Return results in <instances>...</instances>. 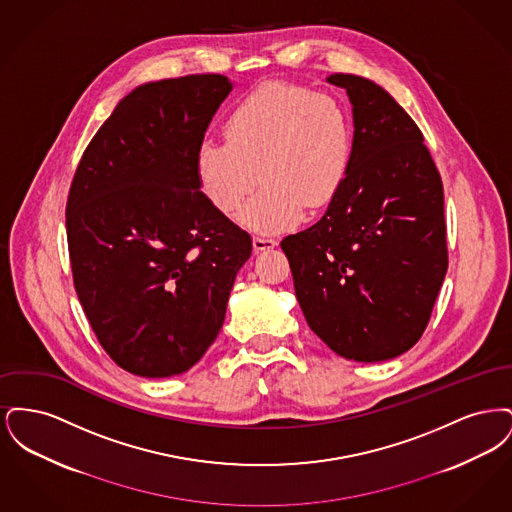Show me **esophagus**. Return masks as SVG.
<instances>
[{"label": "esophagus", "mask_w": 512, "mask_h": 512, "mask_svg": "<svg viewBox=\"0 0 512 512\" xmlns=\"http://www.w3.org/2000/svg\"><path fill=\"white\" fill-rule=\"evenodd\" d=\"M274 245H276V240H274V238L261 236V234L253 236V251H255V253H259V251H267V249H272Z\"/></svg>", "instance_id": "obj_1"}]
</instances>
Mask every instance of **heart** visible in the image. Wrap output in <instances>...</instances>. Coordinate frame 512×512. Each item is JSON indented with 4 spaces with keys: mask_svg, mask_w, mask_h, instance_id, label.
Here are the masks:
<instances>
[{
    "mask_svg": "<svg viewBox=\"0 0 512 512\" xmlns=\"http://www.w3.org/2000/svg\"><path fill=\"white\" fill-rule=\"evenodd\" d=\"M226 140L203 138L195 178L222 215L234 213L259 182L240 222L261 234L292 228L307 205L340 192L353 155V124L343 103L303 86L270 84L240 101L224 124Z\"/></svg>",
    "mask_w": 512,
    "mask_h": 512,
    "instance_id": "b5f03b06",
    "label": "heart"
}]
</instances>
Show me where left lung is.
<instances>
[{"label": "left lung", "mask_w": 512, "mask_h": 512, "mask_svg": "<svg viewBox=\"0 0 512 512\" xmlns=\"http://www.w3.org/2000/svg\"><path fill=\"white\" fill-rule=\"evenodd\" d=\"M326 80L353 107L351 165L322 219L280 245L311 330L340 357L380 363L420 340L443 284V184L420 128L382 86Z\"/></svg>", "instance_id": "1"}]
</instances>
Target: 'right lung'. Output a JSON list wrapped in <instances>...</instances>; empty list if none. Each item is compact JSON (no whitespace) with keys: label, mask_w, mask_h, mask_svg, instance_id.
<instances>
[{"label":"right lung","mask_w":512,"mask_h":512,"mask_svg":"<svg viewBox=\"0 0 512 512\" xmlns=\"http://www.w3.org/2000/svg\"><path fill=\"white\" fill-rule=\"evenodd\" d=\"M232 88L222 74L134 88L74 172V288L101 347L136 376L169 378L203 357L251 255L249 234L195 178V149Z\"/></svg>","instance_id":"right-lung-1"}]
</instances>
